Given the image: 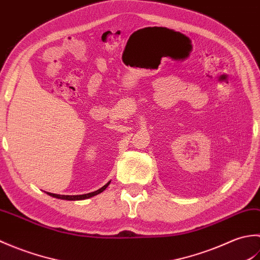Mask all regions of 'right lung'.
Instances as JSON below:
<instances>
[{"label":"right lung","mask_w":260,"mask_h":260,"mask_svg":"<svg viewBox=\"0 0 260 260\" xmlns=\"http://www.w3.org/2000/svg\"><path fill=\"white\" fill-rule=\"evenodd\" d=\"M110 182H108L107 184H105L103 187H101V189L97 190V191H93V192H90V193H86V194H80V196H60V194H54V193H50V192H47V194L51 196L53 198H57V199H62V200H70V201H76V200H85V199H88V198H91L93 196H97L99 194V193L103 192L106 187L109 185Z\"/></svg>","instance_id":"add662e5"}]
</instances>
